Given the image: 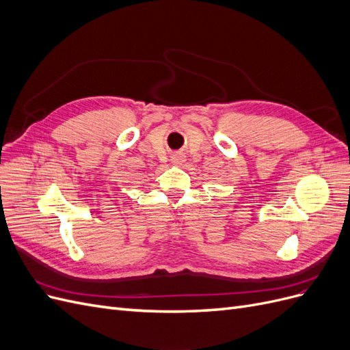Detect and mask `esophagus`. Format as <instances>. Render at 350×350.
<instances>
[{"instance_id": "obj_1", "label": "esophagus", "mask_w": 350, "mask_h": 350, "mask_svg": "<svg viewBox=\"0 0 350 350\" xmlns=\"http://www.w3.org/2000/svg\"><path fill=\"white\" fill-rule=\"evenodd\" d=\"M171 161H172V163L176 165V166H178V165H183V163L185 162V154L181 153V152H176V153L172 154Z\"/></svg>"}]
</instances>
